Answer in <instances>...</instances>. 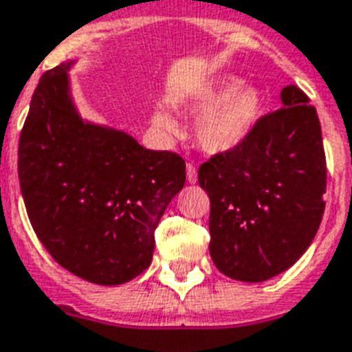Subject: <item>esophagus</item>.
I'll use <instances>...</instances> for the list:
<instances>
[{
  "instance_id": "obj_1",
  "label": "esophagus",
  "mask_w": 352,
  "mask_h": 352,
  "mask_svg": "<svg viewBox=\"0 0 352 352\" xmlns=\"http://www.w3.org/2000/svg\"><path fill=\"white\" fill-rule=\"evenodd\" d=\"M196 179H198V176H196V167L192 163H187V182L189 184H196Z\"/></svg>"
}]
</instances>
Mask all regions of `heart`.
<instances>
[{
	"mask_svg": "<svg viewBox=\"0 0 352 352\" xmlns=\"http://www.w3.org/2000/svg\"><path fill=\"white\" fill-rule=\"evenodd\" d=\"M200 113L196 122V143L206 152L222 154L244 143L257 126L263 113V97L252 86H241L239 78H226L219 86L207 89L192 106ZM156 124L173 133L176 122L165 113H157Z\"/></svg>",
	"mask_w": 352,
	"mask_h": 352,
	"instance_id": "heart-1",
	"label": "heart"
}]
</instances>
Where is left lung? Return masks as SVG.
Wrapping results in <instances>:
<instances>
[{
    "mask_svg": "<svg viewBox=\"0 0 352 352\" xmlns=\"http://www.w3.org/2000/svg\"><path fill=\"white\" fill-rule=\"evenodd\" d=\"M244 143L198 168L211 201L209 253L231 279L261 283L298 261L325 211L327 162L316 108L298 86Z\"/></svg>",
    "mask_w": 352,
    "mask_h": 352,
    "instance_id": "1",
    "label": "left lung"
}]
</instances>
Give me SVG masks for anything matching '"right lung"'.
I'll return each mask as SVG.
<instances>
[{
    "label": "right lung",
    "mask_w": 352,
    "mask_h": 352,
    "mask_svg": "<svg viewBox=\"0 0 352 352\" xmlns=\"http://www.w3.org/2000/svg\"><path fill=\"white\" fill-rule=\"evenodd\" d=\"M69 65L43 73L32 94L18 145L21 196L62 268L95 285H122L151 266L154 231L185 185V162L84 122L69 97Z\"/></svg>",
    "instance_id": "obj_1"
}]
</instances>
